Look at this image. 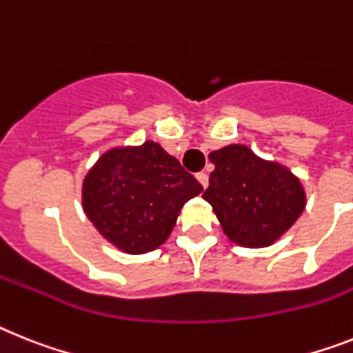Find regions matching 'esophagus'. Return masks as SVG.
<instances>
[{
	"label": "esophagus",
	"mask_w": 353,
	"mask_h": 353,
	"mask_svg": "<svg viewBox=\"0 0 353 353\" xmlns=\"http://www.w3.org/2000/svg\"><path fill=\"white\" fill-rule=\"evenodd\" d=\"M197 179H199V183L204 186V188L208 186L210 177H208V174H206V172H199V174H197Z\"/></svg>",
	"instance_id": "obj_1"
}]
</instances>
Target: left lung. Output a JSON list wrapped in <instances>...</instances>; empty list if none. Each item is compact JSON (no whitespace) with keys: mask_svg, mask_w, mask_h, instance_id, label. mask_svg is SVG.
<instances>
[{"mask_svg":"<svg viewBox=\"0 0 353 353\" xmlns=\"http://www.w3.org/2000/svg\"><path fill=\"white\" fill-rule=\"evenodd\" d=\"M210 159L215 170L203 197L235 244H272L303 212V188L282 165L263 161L244 145H228Z\"/></svg>","mask_w":353,"mask_h":353,"instance_id":"1","label":"left lung"}]
</instances>
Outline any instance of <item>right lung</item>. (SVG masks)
<instances>
[{"mask_svg": "<svg viewBox=\"0 0 353 353\" xmlns=\"http://www.w3.org/2000/svg\"><path fill=\"white\" fill-rule=\"evenodd\" d=\"M201 183L154 141L103 154L84 181L82 203L93 226L125 253L167 241L177 213Z\"/></svg>", "mask_w": 353, "mask_h": 353, "instance_id": "obj_1", "label": "right lung"}]
</instances>
